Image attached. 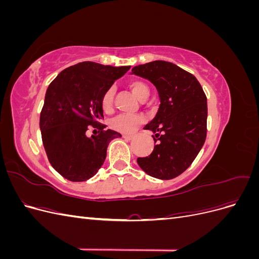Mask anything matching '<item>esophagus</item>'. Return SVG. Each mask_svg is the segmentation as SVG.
I'll return each mask as SVG.
<instances>
[{"mask_svg": "<svg viewBox=\"0 0 259 259\" xmlns=\"http://www.w3.org/2000/svg\"><path fill=\"white\" fill-rule=\"evenodd\" d=\"M123 138H124V139H126V140H131V139L134 138V135H127V134H124V135H123Z\"/></svg>", "mask_w": 259, "mask_h": 259, "instance_id": "1", "label": "esophagus"}]
</instances>
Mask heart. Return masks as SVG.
<instances>
[{"label":"heart","mask_w":259,"mask_h":259,"mask_svg":"<svg viewBox=\"0 0 259 259\" xmlns=\"http://www.w3.org/2000/svg\"><path fill=\"white\" fill-rule=\"evenodd\" d=\"M128 88L134 93V95L142 101H145L150 95L149 86L140 80H132L128 83ZM114 100V88H109L103 94L101 97V108L105 111H110L113 107ZM144 122V116L139 114H117L109 121L110 127L116 132L131 134L134 132L140 124Z\"/></svg>","instance_id":"heart-1"}]
</instances>
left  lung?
I'll use <instances>...</instances> for the list:
<instances>
[{
  "label": "left lung",
  "instance_id": "obj_1",
  "mask_svg": "<svg viewBox=\"0 0 259 259\" xmlns=\"http://www.w3.org/2000/svg\"><path fill=\"white\" fill-rule=\"evenodd\" d=\"M132 73L153 83L161 101L154 119L145 126L158 143L150 155L138 158L137 163L154 178L173 179L191 165L205 143V93L193 74L168 61L139 65Z\"/></svg>",
  "mask_w": 259,
  "mask_h": 259
}]
</instances>
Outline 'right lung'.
Segmentation results:
<instances>
[{
    "label": "right lung",
    "mask_w": 259,
    "mask_h": 259,
    "mask_svg": "<svg viewBox=\"0 0 259 259\" xmlns=\"http://www.w3.org/2000/svg\"><path fill=\"white\" fill-rule=\"evenodd\" d=\"M130 68L83 61L62 70L50 84L40 128L49 161L62 177L71 182L93 177L105 162L109 143L121 137L100 123L101 97ZM91 127L99 130L98 136L84 135Z\"/></svg>",
    "instance_id": "right-lung-1"
}]
</instances>
